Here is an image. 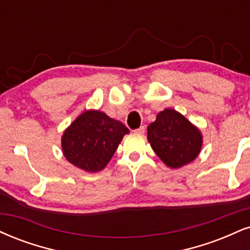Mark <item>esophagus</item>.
<instances>
[{
	"instance_id": "1",
	"label": "esophagus",
	"mask_w": 250,
	"mask_h": 250,
	"mask_svg": "<svg viewBox=\"0 0 250 250\" xmlns=\"http://www.w3.org/2000/svg\"><path fill=\"white\" fill-rule=\"evenodd\" d=\"M144 131H146V128L144 127H140L138 129H136V130H134L135 134H138V135H143Z\"/></svg>"
}]
</instances>
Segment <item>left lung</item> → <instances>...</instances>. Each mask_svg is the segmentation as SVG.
<instances>
[{
	"label": "left lung",
	"mask_w": 250,
	"mask_h": 250,
	"mask_svg": "<svg viewBox=\"0 0 250 250\" xmlns=\"http://www.w3.org/2000/svg\"><path fill=\"white\" fill-rule=\"evenodd\" d=\"M148 141L155 154L170 169L193 162L203 148V134L197 125L172 108L159 112L148 127Z\"/></svg>",
	"instance_id": "left-lung-1"
}]
</instances>
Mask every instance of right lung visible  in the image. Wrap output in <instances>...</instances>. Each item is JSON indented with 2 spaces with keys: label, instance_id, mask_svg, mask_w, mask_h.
I'll return each instance as SVG.
<instances>
[{
  "label": "right lung",
  "instance_id": "right-lung-1",
  "mask_svg": "<svg viewBox=\"0 0 250 250\" xmlns=\"http://www.w3.org/2000/svg\"><path fill=\"white\" fill-rule=\"evenodd\" d=\"M129 129L122 122L96 109H86L62 136L64 157L74 167L95 173L109 163Z\"/></svg>",
  "mask_w": 250,
  "mask_h": 250
}]
</instances>
